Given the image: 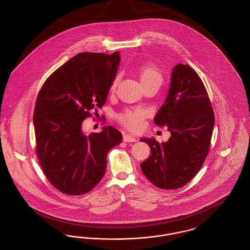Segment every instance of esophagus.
Listing matches in <instances>:
<instances>
[{
	"label": "esophagus",
	"mask_w": 250,
	"mask_h": 250,
	"mask_svg": "<svg viewBox=\"0 0 250 250\" xmlns=\"http://www.w3.org/2000/svg\"><path fill=\"white\" fill-rule=\"evenodd\" d=\"M124 142H125V143H133V142H137V140L134 137H132L131 135L126 134V135L124 136Z\"/></svg>",
	"instance_id": "obj_1"
}]
</instances>
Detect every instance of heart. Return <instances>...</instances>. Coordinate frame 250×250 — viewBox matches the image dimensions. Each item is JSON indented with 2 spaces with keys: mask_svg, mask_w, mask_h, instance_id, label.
Returning a JSON list of instances; mask_svg holds the SVG:
<instances>
[{
  "mask_svg": "<svg viewBox=\"0 0 250 250\" xmlns=\"http://www.w3.org/2000/svg\"><path fill=\"white\" fill-rule=\"evenodd\" d=\"M139 78L142 85L150 83H158L162 82V75L159 70L154 65H145L139 72ZM119 82V77L117 76L112 83H111V91L115 90ZM119 121L128 129L130 130H141L144 125L145 112L143 109H134V110H126L124 113L120 114Z\"/></svg>",
  "mask_w": 250,
  "mask_h": 250,
  "instance_id": "obj_1",
  "label": "heart"
}]
</instances>
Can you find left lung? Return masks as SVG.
Segmentation results:
<instances>
[{
    "label": "left lung",
    "instance_id": "8db88e82",
    "mask_svg": "<svg viewBox=\"0 0 250 250\" xmlns=\"http://www.w3.org/2000/svg\"><path fill=\"white\" fill-rule=\"evenodd\" d=\"M170 138L159 143L143 138L151 155L141 164L143 174L162 189H176L198 173L208 155L214 130V110L201 78L188 64L177 63L170 75L164 104L154 119Z\"/></svg>",
    "mask_w": 250,
    "mask_h": 250
}]
</instances>
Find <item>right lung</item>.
Segmentation results:
<instances>
[{"mask_svg": "<svg viewBox=\"0 0 250 250\" xmlns=\"http://www.w3.org/2000/svg\"><path fill=\"white\" fill-rule=\"evenodd\" d=\"M120 61L119 51L82 52L53 72L38 94L36 153L48 181L64 194L92 190L105 174L108 151L122 143L110 125L88 136L83 130L89 111L105 105Z\"/></svg>", "mask_w": 250, "mask_h": 250, "instance_id": "right-lung-1", "label": "right lung"}]
</instances>
